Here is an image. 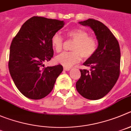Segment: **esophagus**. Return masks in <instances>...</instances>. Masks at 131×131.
<instances>
[{"label": "esophagus", "instance_id": "34e87169", "mask_svg": "<svg viewBox=\"0 0 131 131\" xmlns=\"http://www.w3.org/2000/svg\"><path fill=\"white\" fill-rule=\"evenodd\" d=\"M70 69H71L70 68H68V67H64V70H65V71H68V70H70Z\"/></svg>", "mask_w": 131, "mask_h": 131}]
</instances>
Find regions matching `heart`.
Returning <instances> with one entry per match:
<instances>
[{
  "instance_id": "heart-1",
  "label": "heart",
  "mask_w": 131,
  "mask_h": 131,
  "mask_svg": "<svg viewBox=\"0 0 131 131\" xmlns=\"http://www.w3.org/2000/svg\"><path fill=\"white\" fill-rule=\"evenodd\" d=\"M70 39L74 41L70 52H63L56 57L59 64L70 67L80 61L81 57L89 59L93 56L97 48V41L94 37L89 36L88 31L83 29L76 28L67 33ZM63 39L59 34H55L51 39V46L56 52H60L63 48Z\"/></svg>"
}]
</instances>
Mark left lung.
<instances>
[{"mask_svg": "<svg viewBox=\"0 0 131 131\" xmlns=\"http://www.w3.org/2000/svg\"><path fill=\"white\" fill-rule=\"evenodd\" d=\"M79 23L90 27L96 35L98 46L94 56L83 63V65L90 67V71L80 70L81 78L75 86L85 98L99 100L111 91L119 78V45L111 30L101 22L89 19Z\"/></svg>", "mask_w": 131, "mask_h": 131, "instance_id": "left-lung-1", "label": "left lung"}]
</instances>
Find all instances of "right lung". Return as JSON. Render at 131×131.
Returning <instances> with one entry per match:
<instances>
[{
  "instance_id": "add662e5",
  "label": "right lung",
  "mask_w": 131,
  "mask_h": 131,
  "mask_svg": "<svg viewBox=\"0 0 131 131\" xmlns=\"http://www.w3.org/2000/svg\"><path fill=\"white\" fill-rule=\"evenodd\" d=\"M63 20L33 17L25 22L10 46L8 67L18 90L28 98L40 100L53 89L63 71L61 64L44 67L53 56L51 39Z\"/></svg>"
}]
</instances>
